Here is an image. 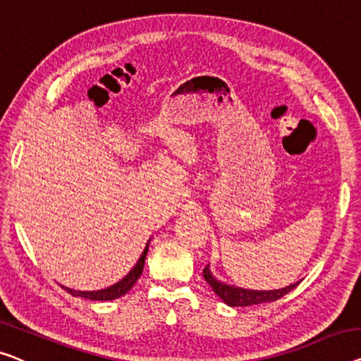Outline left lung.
I'll return each mask as SVG.
<instances>
[{
  "label": "left lung",
  "instance_id": "1",
  "mask_svg": "<svg viewBox=\"0 0 361 361\" xmlns=\"http://www.w3.org/2000/svg\"><path fill=\"white\" fill-rule=\"evenodd\" d=\"M202 274H204V279H206V282L211 285L214 292L217 293L228 306H250V305L266 303V301H276L279 298H282L283 295H287L288 292H292V290L300 283V282L292 283L290 287H285L282 290H266V292H257V290L230 287V285L219 282L217 279L212 276L211 271H209V266L204 267Z\"/></svg>",
  "mask_w": 361,
  "mask_h": 361
}]
</instances>
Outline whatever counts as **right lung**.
I'll return each instance as SVG.
<instances>
[{
	"instance_id": "add662e5",
	"label": "right lung",
	"mask_w": 361,
	"mask_h": 361,
	"mask_svg": "<svg viewBox=\"0 0 361 361\" xmlns=\"http://www.w3.org/2000/svg\"><path fill=\"white\" fill-rule=\"evenodd\" d=\"M147 250H149V245L146 246V250L139 257L137 264L131 269V272L128 274V276L123 279L115 285H111L109 288H104V290H97V292H78V290H71V288H66L68 293L74 295V297H80V298H87V300H115V298H120L123 295L128 293L129 290L133 288V285L137 282V279L141 277L142 274V269H144V262H146V255H147Z\"/></svg>"
}]
</instances>
